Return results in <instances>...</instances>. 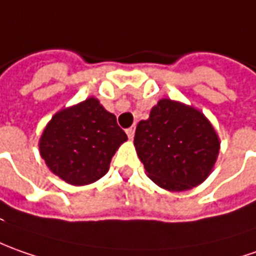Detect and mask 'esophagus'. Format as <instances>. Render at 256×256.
Returning a JSON list of instances; mask_svg holds the SVG:
<instances>
[{"label": "esophagus", "mask_w": 256, "mask_h": 256, "mask_svg": "<svg viewBox=\"0 0 256 256\" xmlns=\"http://www.w3.org/2000/svg\"><path fill=\"white\" fill-rule=\"evenodd\" d=\"M126 133H128V137L132 140L133 138V136H134V128H126Z\"/></svg>", "instance_id": "obj_1"}]
</instances>
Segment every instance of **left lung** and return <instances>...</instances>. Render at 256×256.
Wrapping results in <instances>:
<instances>
[{
    "mask_svg": "<svg viewBox=\"0 0 256 256\" xmlns=\"http://www.w3.org/2000/svg\"><path fill=\"white\" fill-rule=\"evenodd\" d=\"M134 146L147 176L162 188L184 191L211 172L220 140L206 116L180 102L162 99L138 122Z\"/></svg>",
    "mask_w": 256,
    "mask_h": 256,
    "instance_id": "1",
    "label": "left lung"
}]
</instances>
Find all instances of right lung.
Returning a JSON list of instances; mask_svg holds the SVG:
<instances>
[{
    "mask_svg": "<svg viewBox=\"0 0 256 256\" xmlns=\"http://www.w3.org/2000/svg\"><path fill=\"white\" fill-rule=\"evenodd\" d=\"M128 140L116 116L89 98L58 112L40 142L42 158L62 180L84 186L103 177L119 146Z\"/></svg>",
    "mask_w": 256,
    "mask_h": 256,
    "instance_id": "right-lung-1",
    "label": "right lung"
}]
</instances>
